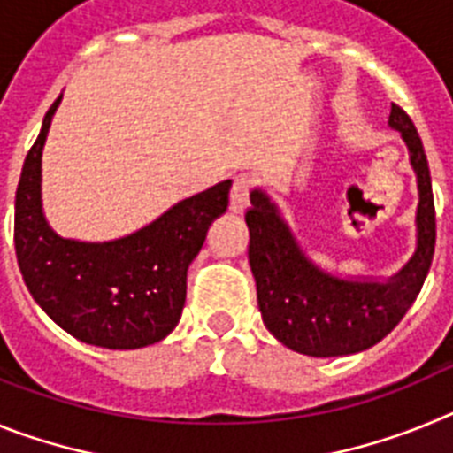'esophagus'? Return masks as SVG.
Returning a JSON list of instances; mask_svg holds the SVG:
<instances>
[{
    "instance_id": "1",
    "label": "esophagus",
    "mask_w": 453,
    "mask_h": 453,
    "mask_svg": "<svg viewBox=\"0 0 453 453\" xmlns=\"http://www.w3.org/2000/svg\"><path fill=\"white\" fill-rule=\"evenodd\" d=\"M254 188V179L250 174H238L234 179V186H231V203L229 208L234 213H242L250 203V192Z\"/></svg>"
}]
</instances>
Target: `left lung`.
Segmentation results:
<instances>
[{
	"label": "left lung",
	"instance_id": "left-lung-1",
	"mask_svg": "<svg viewBox=\"0 0 453 453\" xmlns=\"http://www.w3.org/2000/svg\"><path fill=\"white\" fill-rule=\"evenodd\" d=\"M390 127L402 134L418 174V251L386 283L345 281L318 270L297 247L265 192H251L250 265L267 331L292 351L318 358L363 351L386 338L419 295L435 250L431 174L413 119L392 104Z\"/></svg>",
	"mask_w": 453,
	"mask_h": 453
}]
</instances>
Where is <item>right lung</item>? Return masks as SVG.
Masks as SVG:
<instances>
[{
	"label": "right lung",
	"instance_id": "add662e5",
	"mask_svg": "<svg viewBox=\"0 0 453 453\" xmlns=\"http://www.w3.org/2000/svg\"><path fill=\"white\" fill-rule=\"evenodd\" d=\"M24 158L15 192V256L38 306L63 331L106 349H138L165 338L186 303V272L208 224L229 206L231 181L172 206L145 229L113 242L58 238L40 208V156L51 115Z\"/></svg>",
	"mask_w": 453,
	"mask_h": 453
}]
</instances>
